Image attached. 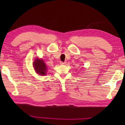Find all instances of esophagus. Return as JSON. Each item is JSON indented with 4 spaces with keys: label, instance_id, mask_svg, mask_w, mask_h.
<instances>
[{
    "label": "esophagus",
    "instance_id": "1",
    "mask_svg": "<svg viewBox=\"0 0 125 125\" xmlns=\"http://www.w3.org/2000/svg\"><path fill=\"white\" fill-rule=\"evenodd\" d=\"M66 63H67V62H60V64H61V65H64V64H65Z\"/></svg>",
    "mask_w": 125,
    "mask_h": 125
}]
</instances>
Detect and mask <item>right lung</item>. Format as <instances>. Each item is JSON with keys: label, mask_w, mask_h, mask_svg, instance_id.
I'll list each match as a JSON object with an SVG mask.
<instances>
[{"label": "right lung", "mask_w": 125, "mask_h": 125, "mask_svg": "<svg viewBox=\"0 0 125 125\" xmlns=\"http://www.w3.org/2000/svg\"><path fill=\"white\" fill-rule=\"evenodd\" d=\"M33 67L36 73L40 76H45L48 71V67L43 60L36 58L33 62Z\"/></svg>", "instance_id": "right-lung-1"}]
</instances>
